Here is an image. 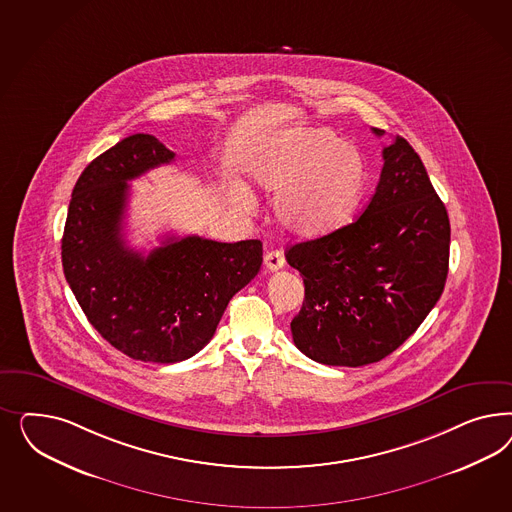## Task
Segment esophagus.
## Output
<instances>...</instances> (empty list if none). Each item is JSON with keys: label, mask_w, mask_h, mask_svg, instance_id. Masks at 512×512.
<instances>
[{"label": "esophagus", "mask_w": 512, "mask_h": 512, "mask_svg": "<svg viewBox=\"0 0 512 512\" xmlns=\"http://www.w3.org/2000/svg\"><path fill=\"white\" fill-rule=\"evenodd\" d=\"M264 266L270 270V272H276L281 270L285 266V257L279 249H272V251H266L264 255Z\"/></svg>", "instance_id": "34e87169"}]
</instances>
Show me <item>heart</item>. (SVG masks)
Instances as JSON below:
<instances>
[{"mask_svg":"<svg viewBox=\"0 0 512 512\" xmlns=\"http://www.w3.org/2000/svg\"><path fill=\"white\" fill-rule=\"evenodd\" d=\"M249 172L266 193L278 195L279 223L304 238L341 229L366 191V161L357 148L326 127H308L259 142L249 155ZM238 199L248 204L240 189Z\"/></svg>","mask_w":512,"mask_h":512,"instance_id":"1","label":"heart"}]
</instances>
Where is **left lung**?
<instances>
[{"label":"left lung","instance_id":"obj_1","mask_svg":"<svg viewBox=\"0 0 512 512\" xmlns=\"http://www.w3.org/2000/svg\"><path fill=\"white\" fill-rule=\"evenodd\" d=\"M383 161L372 201L357 221L285 253L306 291L291 321L293 340L326 366L357 368L388 357L445 289L447 208L403 137L383 148Z\"/></svg>","mask_w":512,"mask_h":512}]
</instances>
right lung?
<instances>
[{
    "label": "right lung",
    "instance_id": "obj_1",
    "mask_svg": "<svg viewBox=\"0 0 512 512\" xmlns=\"http://www.w3.org/2000/svg\"><path fill=\"white\" fill-rule=\"evenodd\" d=\"M172 159L144 133L95 157L75 184L62 238L63 274L93 328L127 357L157 364L199 353L263 264L261 240L167 236L148 255L127 248V182Z\"/></svg>",
    "mask_w": 512,
    "mask_h": 512
}]
</instances>
